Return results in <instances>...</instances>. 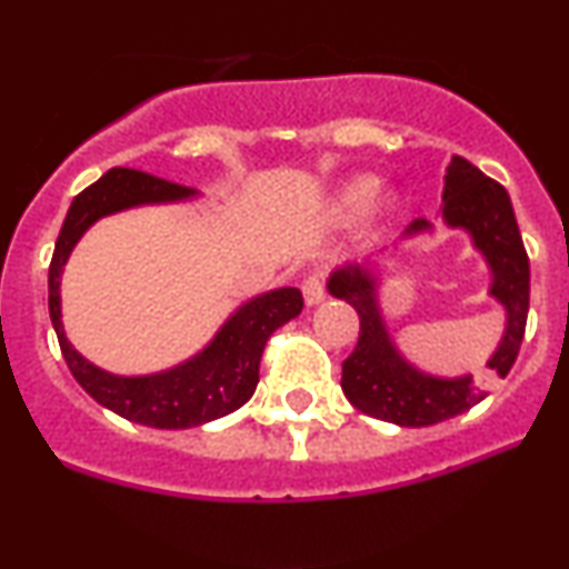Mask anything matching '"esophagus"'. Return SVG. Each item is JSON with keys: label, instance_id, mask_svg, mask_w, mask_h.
<instances>
[{"label": "esophagus", "instance_id": "34e87169", "mask_svg": "<svg viewBox=\"0 0 569 569\" xmlns=\"http://www.w3.org/2000/svg\"><path fill=\"white\" fill-rule=\"evenodd\" d=\"M302 293H305V302L310 305V307H315V305H320L326 299V283H323V278L320 276H310L302 283Z\"/></svg>", "mask_w": 569, "mask_h": 569}]
</instances>
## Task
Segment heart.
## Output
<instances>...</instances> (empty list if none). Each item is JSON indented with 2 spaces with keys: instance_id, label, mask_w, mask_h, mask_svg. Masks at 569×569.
Returning <instances> with one entry per match:
<instances>
[{
  "instance_id": "1",
  "label": "heart",
  "mask_w": 569,
  "mask_h": 569,
  "mask_svg": "<svg viewBox=\"0 0 569 569\" xmlns=\"http://www.w3.org/2000/svg\"><path fill=\"white\" fill-rule=\"evenodd\" d=\"M379 180L371 174H360V177H352V180L341 182L337 190H333V196L328 198L326 203V214L333 219V222H352V219H358L362 211H368V207L373 203L376 193H379ZM385 207H376V211H381Z\"/></svg>"
}]
</instances>
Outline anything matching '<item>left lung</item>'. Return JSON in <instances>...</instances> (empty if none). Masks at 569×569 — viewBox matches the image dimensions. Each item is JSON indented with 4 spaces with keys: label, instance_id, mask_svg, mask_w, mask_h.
I'll return each instance as SVG.
<instances>
[{
    "label": "left lung",
    "instance_id": "obj_1",
    "mask_svg": "<svg viewBox=\"0 0 569 569\" xmlns=\"http://www.w3.org/2000/svg\"><path fill=\"white\" fill-rule=\"evenodd\" d=\"M440 211L448 228L469 232L471 246L488 262L492 278L488 293L506 312L503 337L488 358V368L503 379L519 355L530 307V262L511 198L503 184L485 177L461 156H453L445 172ZM432 228L435 224L427 219H413L402 238L432 232ZM379 283L373 262L345 264L328 278L331 297L350 302L360 315L358 347L341 362V389L347 400L366 416L397 427H432L482 402L488 392L471 373L453 379L432 376L402 358L387 331Z\"/></svg>",
    "mask_w": 569,
    "mask_h": 569
}]
</instances>
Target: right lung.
<instances>
[{
  "mask_svg": "<svg viewBox=\"0 0 569 569\" xmlns=\"http://www.w3.org/2000/svg\"><path fill=\"white\" fill-rule=\"evenodd\" d=\"M196 196V190L184 184L116 167L73 198L50 262V318L68 371L102 408L113 410L127 421L156 429L201 427L241 408L257 389L259 360L267 339L297 318L305 307L302 291L291 286L259 293L219 326L214 339L201 352L180 366L148 376L108 373L73 350L60 320V276L79 238L100 217L153 203L190 201Z\"/></svg>",
  "mask_w": 569,
  "mask_h": 569,
  "instance_id": "1",
  "label": "right lung"
}]
</instances>
